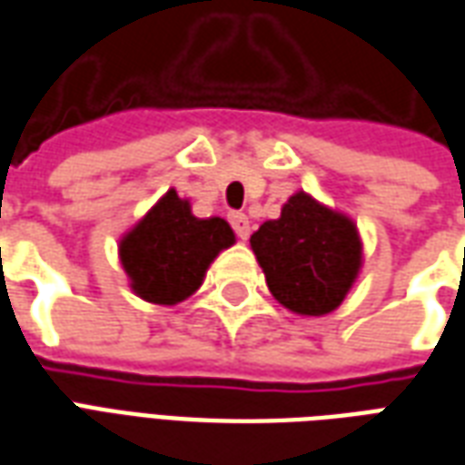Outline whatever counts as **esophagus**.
I'll return each mask as SVG.
<instances>
[{"label":"esophagus","mask_w":465,"mask_h":465,"mask_svg":"<svg viewBox=\"0 0 465 465\" xmlns=\"http://www.w3.org/2000/svg\"><path fill=\"white\" fill-rule=\"evenodd\" d=\"M229 219H232L233 232L239 233V239H242V242H246V239H249V233H252V222H249V216L242 212H236V213H232Z\"/></svg>","instance_id":"obj_1"}]
</instances>
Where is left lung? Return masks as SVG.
Returning a JSON list of instances; mask_svg holds the SVG:
<instances>
[{"instance_id":"1","label":"left lung","mask_w":465,"mask_h":465,"mask_svg":"<svg viewBox=\"0 0 465 465\" xmlns=\"http://www.w3.org/2000/svg\"><path fill=\"white\" fill-rule=\"evenodd\" d=\"M252 252L273 299L299 316L336 312L363 266L356 222L306 192L252 233Z\"/></svg>"}]
</instances>
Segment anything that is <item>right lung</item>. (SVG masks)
Here are the masks:
<instances>
[{"label":"right lung","instance_id":"obj_1","mask_svg":"<svg viewBox=\"0 0 465 465\" xmlns=\"http://www.w3.org/2000/svg\"><path fill=\"white\" fill-rule=\"evenodd\" d=\"M236 243L222 216L199 219L189 199L169 189L119 242L132 292L149 303L176 306L199 292L213 259Z\"/></svg>","mask_w":465,"mask_h":465}]
</instances>
